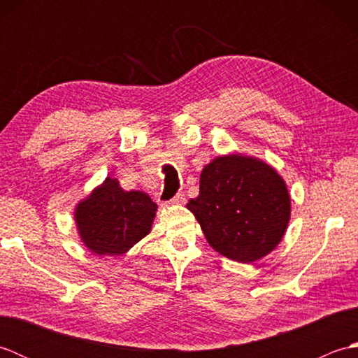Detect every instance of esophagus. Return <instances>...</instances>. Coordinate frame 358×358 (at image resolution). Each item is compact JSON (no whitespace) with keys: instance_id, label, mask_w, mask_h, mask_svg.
Listing matches in <instances>:
<instances>
[{"instance_id":"esophagus-1","label":"esophagus","mask_w":358,"mask_h":358,"mask_svg":"<svg viewBox=\"0 0 358 358\" xmlns=\"http://www.w3.org/2000/svg\"><path fill=\"white\" fill-rule=\"evenodd\" d=\"M185 201H186V199H185V194H183V192H178V194L175 195L173 199L171 200L172 204H185Z\"/></svg>"}]
</instances>
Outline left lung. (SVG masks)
Returning <instances> with one entry per match:
<instances>
[{"label":"left lung","instance_id":"obj_1","mask_svg":"<svg viewBox=\"0 0 358 358\" xmlns=\"http://www.w3.org/2000/svg\"><path fill=\"white\" fill-rule=\"evenodd\" d=\"M187 209L217 252L254 263L283 238L291 196L272 166L255 157L229 154L204 166L200 194L189 200Z\"/></svg>","mask_w":358,"mask_h":358}]
</instances>
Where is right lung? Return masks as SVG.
<instances>
[{"label":"right lung","instance_id":"add662e5","mask_svg":"<svg viewBox=\"0 0 358 358\" xmlns=\"http://www.w3.org/2000/svg\"><path fill=\"white\" fill-rule=\"evenodd\" d=\"M157 204L141 191H124L108 177L75 208L85 246L96 255H123L150 232Z\"/></svg>","mask_w":358,"mask_h":358}]
</instances>
